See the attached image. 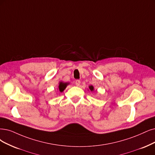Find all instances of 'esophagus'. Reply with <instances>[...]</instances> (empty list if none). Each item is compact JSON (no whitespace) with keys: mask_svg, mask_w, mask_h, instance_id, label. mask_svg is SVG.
<instances>
[{"mask_svg":"<svg viewBox=\"0 0 155 155\" xmlns=\"http://www.w3.org/2000/svg\"><path fill=\"white\" fill-rule=\"evenodd\" d=\"M75 84L77 86H79L80 84H81V81H79V80H77L75 82Z\"/></svg>","mask_w":155,"mask_h":155,"instance_id":"1","label":"esophagus"}]
</instances>
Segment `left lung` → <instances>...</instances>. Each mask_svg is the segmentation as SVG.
<instances>
[{
  "label": "left lung",
  "instance_id": "obj_1",
  "mask_svg": "<svg viewBox=\"0 0 155 155\" xmlns=\"http://www.w3.org/2000/svg\"><path fill=\"white\" fill-rule=\"evenodd\" d=\"M89 90L91 91H94V87L93 86V85H89ZM89 90V89H88Z\"/></svg>",
  "mask_w": 155,
  "mask_h": 155
}]
</instances>
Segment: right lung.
I'll return each instance as SVG.
<instances>
[{"label": "right lung", "instance_id": "1", "mask_svg": "<svg viewBox=\"0 0 155 155\" xmlns=\"http://www.w3.org/2000/svg\"><path fill=\"white\" fill-rule=\"evenodd\" d=\"M70 84L69 82H60L59 86H58V91L59 92L62 93L63 91H64V89L66 88V87L68 86V85Z\"/></svg>", "mask_w": 155, "mask_h": 155}]
</instances>
